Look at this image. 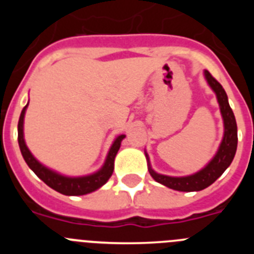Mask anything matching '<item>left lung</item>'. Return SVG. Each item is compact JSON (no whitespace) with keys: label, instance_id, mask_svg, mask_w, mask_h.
<instances>
[{"label":"left lung","instance_id":"left-lung-1","mask_svg":"<svg viewBox=\"0 0 254 254\" xmlns=\"http://www.w3.org/2000/svg\"><path fill=\"white\" fill-rule=\"evenodd\" d=\"M203 76H205L208 86L212 89V91L216 95L217 103H219L220 107V113H221L224 122L223 140L220 142V146L217 149L216 154L214 155V158L211 159L202 169L193 173V174H190V176L170 177L155 172L151 168V164H150L149 155L145 151V156H146L147 160V169H149L150 176L158 182V183H160V185L165 186L168 188H172L174 190H181V192L202 190L205 188H207L208 186L212 185L225 172L226 168L232 164L233 159L235 156V151H237V122H235V117L232 111V108L229 105L228 95H226L223 86L211 76V73L208 72L207 69L203 71Z\"/></svg>","mask_w":254,"mask_h":254}]
</instances>
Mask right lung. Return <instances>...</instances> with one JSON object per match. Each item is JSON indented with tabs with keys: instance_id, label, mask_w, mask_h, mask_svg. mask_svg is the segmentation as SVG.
I'll return each instance as SVG.
<instances>
[{
	"instance_id": "1",
	"label": "right lung",
	"mask_w": 254,
	"mask_h": 254,
	"mask_svg": "<svg viewBox=\"0 0 254 254\" xmlns=\"http://www.w3.org/2000/svg\"><path fill=\"white\" fill-rule=\"evenodd\" d=\"M28 105L29 103L22 108L19 118V125H17V141H19L20 151H21L25 163L28 164V167L52 190H57L62 194H66V196H82V194L91 193L94 190L103 187L113 174L114 159H116L117 152L121 147V142L126 137V134H120L114 138L111 149L108 151L104 164L99 170L81 177L64 176V174H61V173L56 172V170L51 169V168L40 163L26 146L25 138H24V118H25Z\"/></svg>"
}]
</instances>
